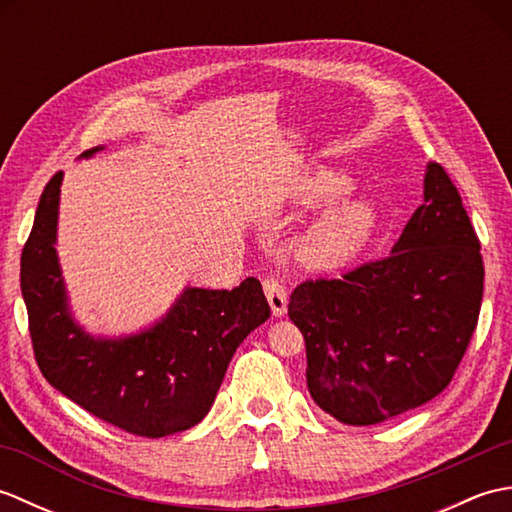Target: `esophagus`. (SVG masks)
<instances>
[{"instance_id": "1", "label": "esophagus", "mask_w": 512, "mask_h": 512, "mask_svg": "<svg viewBox=\"0 0 512 512\" xmlns=\"http://www.w3.org/2000/svg\"><path fill=\"white\" fill-rule=\"evenodd\" d=\"M264 292H266V299H268L270 310H273L275 317H284L286 310H288L286 286L281 284L279 279L268 277V279H264Z\"/></svg>"}]
</instances>
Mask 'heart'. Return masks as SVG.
Instances as JSON below:
<instances>
[{"label": "heart", "instance_id": "1", "mask_svg": "<svg viewBox=\"0 0 512 512\" xmlns=\"http://www.w3.org/2000/svg\"><path fill=\"white\" fill-rule=\"evenodd\" d=\"M352 189V178L334 169H321L303 182L299 200L303 204H328ZM378 211L365 198L332 204L299 237L297 255L314 270H334L347 266L363 253L376 233Z\"/></svg>", "mask_w": 512, "mask_h": 512}]
</instances>
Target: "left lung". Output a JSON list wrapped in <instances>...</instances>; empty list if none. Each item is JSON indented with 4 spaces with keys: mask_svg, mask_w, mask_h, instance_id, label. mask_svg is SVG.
<instances>
[{
    "mask_svg": "<svg viewBox=\"0 0 512 512\" xmlns=\"http://www.w3.org/2000/svg\"><path fill=\"white\" fill-rule=\"evenodd\" d=\"M482 292L480 239L447 171L429 162L424 200L389 257L290 295L312 400L369 427L436 398L471 343Z\"/></svg>",
    "mask_w": 512,
    "mask_h": 512,
    "instance_id": "obj_1",
    "label": "left lung"
}]
</instances>
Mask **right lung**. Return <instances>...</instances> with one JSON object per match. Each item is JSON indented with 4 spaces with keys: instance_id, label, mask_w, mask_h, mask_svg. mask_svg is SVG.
<instances>
[{
    "instance_id": "add662e5",
    "label": "right lung",
    "mask_w": 512,
    "mask_h": 512,
    "mask_svg": "<svg viewBox=\"0 0 512 512\" xmlns=\"http://www.w3.org/2000/svg\"><path fill=\"white\" fill-rule=\"evenodd\" d=\"M61 182L59 171L43 189L21 253V295L41 374L65 398L134 436L165 438L195 427L209 413L239 343L270 317L262 284L248 277L233 290L187 286L145 330L85 332L70 310L54 248Z\"/></svg>"
}]
</instances>
